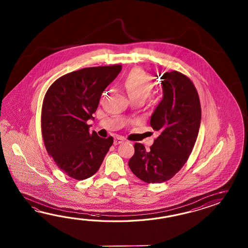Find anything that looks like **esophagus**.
<instances>
[{"label": "esophagus", "mask_w": 248, "mask_h": 248, "mask_svg": "<svg viewBox=\"0 0 248 248\" xmlns=\"http://www.w3.org/2000/svg\"><path fill=\"white\" fill-rule=\"evenodd\" d=\"M123 141H124V139H123L122 137H115V138H114V141H113V143H114V145H117V144L122 143Z\"/></svg>", "instance_id": "34e87169"}]
</instances>
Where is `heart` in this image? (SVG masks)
<instances>
[{"instance_id": "b5f03b06", "label": "heart", "mask_w": 248, "mask_h": 248, "mask_svg": "<svg viewBox=\"0 0 248 248\" xmlns=\"http://www.w3.org/2000/svg\"><path fill=\"white\" fill-rule=\"evenodd\" d=\"M153 80L142 69H133L126 75L123 87L132 100H145L153 89Z\"/></svg>"}]
</instances>
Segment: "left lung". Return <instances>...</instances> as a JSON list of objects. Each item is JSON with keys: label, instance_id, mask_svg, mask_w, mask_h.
I'll return each instance as SVG.
<instances>
[{"label": "left lung", "instance_id": "left-lung-1", "mask_svg": "<svg viewBox=\"0 0 248 248\" xmlns=\"http://www.w3.org/2000/svg\"><path fill=\"white\" fill-rule=\"evenodd\" d=\"M159 76L163 96L151 116L158 137L149 151L135 143V154L128 161L134 174L148 184L171 179L183 168L201 126V103L191 80L176 71Z\"/></svg>", "mask_w": 248, "mask_h": 248}]
</instances>
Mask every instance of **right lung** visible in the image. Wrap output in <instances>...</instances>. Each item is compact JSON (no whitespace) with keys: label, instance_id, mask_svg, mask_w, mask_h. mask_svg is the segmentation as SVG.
<instances>
[{"label":"right lung","instance_id":"obj_1","mask_svg":"<svg viewBox=\"0 0 248 248\" xmlns=\"http://www.w3.org/2000/svg\"><path fill=\"white\" fill-rule=\"evenodd\" d=\"M120 64L90 67L65 74L53 83L44 97L42 137L48 155L70 177L84 180L100 168L113 138L90 134L101 95L121 73Z\"/></svg>","mask_w":248,"mask_h":248}]
</instances>
